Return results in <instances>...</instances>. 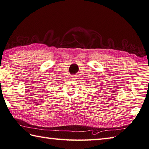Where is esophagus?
<instances>
[{
    "label": "esophagus",
    "instance_id": "1",
    "mask_svg": "<svg viewBox=\"0 0 149 149\" xmlns=\"http://www.w3.org/2000/svg\"><path fill=\"white\" fill-rule=\"evenodd\" d=\"M77 75H72L71 77H70V79L71 80H76L77 79Z\"/></svg>",
    "mask_w": 149,
    "mask_h": 149
}]
</instances>
